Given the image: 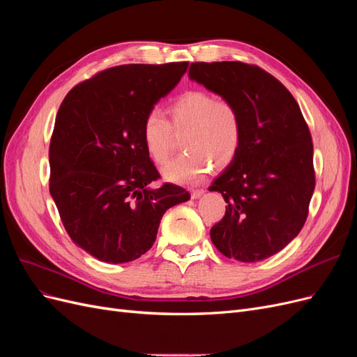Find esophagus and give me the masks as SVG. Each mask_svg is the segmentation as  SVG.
<instances>
[{
	"instance_id": "esophagus-1",
	"label": "esophagus",
	"mask_w": 357,
	"mask_h": 357,
	"mask_svg": "<svg viewBox=\"0 0 357 357\" xmlns=\"http://www.w3.org/2000/svg\"><path fill=\"white\" fill-rule=\"evenodd\" d=\"M202 193H204V189H192V190H190V195H192L193 199L199 198V197L202 195Z\"/></svg>"
}]
</instances>
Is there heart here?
Returning <instances> with one entry per match:
<instances>
[{"instance_id":"heart-1","label":"heart","mask_w":357,"mask_h":357,"mask_svg":"<svg viewBox=\"0 0 357 357\" xmlns=\"http://www.w3.org/2000/svg\"><path fill=\"white\" fill-rule=\"evenodd\" d=\"M168 119L158 110H150L142 125V138L156 165H165L174 146V131L188 132L183 138L186 153L174 159L164 169V177L176 183H198L214 165L225 168L238 155L244 123L238 107L231 100L215 98L207 91L192 89L171 101Z\"/></svg>"}]
</instances>
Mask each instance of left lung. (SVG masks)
Listing matches in <instances>:
<instances>
[{
	"mask_svg": "<svg viewBox=\"0 0 357 357\" xmlns=\"http://www.w3.org/2000/svg\"><path fill=\"white\" fill-rule=\"evenodd\" d=\"M189 74L235 102L244 123L238 155L208 188L228 202L211 241L229 259L264 261L294 240L308 218L316 186L308 125L286 86L257 66L192 62Z\"/></svg>",
	"mask_w": 357,
	"mask_h": 357,
	"instance_id": "8db88e82",
	"label": "left lung"
}]
</instances>
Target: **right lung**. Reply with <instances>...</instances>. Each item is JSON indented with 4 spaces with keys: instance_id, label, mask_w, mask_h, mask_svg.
<instances>
[{
    "instance_id": "obj_1",
    "label": "right lung",
    "mask_w": 357,
    "mask_h": 357,
    "mask_svg": "<svg viewBox=\"0 0 357 357\" xmlns=\"http://www.w3.org/2000/svg\"><path fill=\"white\" fill-rule=\"evenodd\" d=\"M189 62L128 63L83 80L63 98L53 128L49 190L71 241L107 264L144 255L162 215L190 198L160 178L142 138L144 116L180 82Z\"/></svg>"
}]
</instances>
